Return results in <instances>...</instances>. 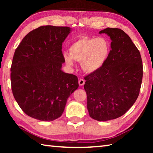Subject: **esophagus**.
I'll return each mask as SVG.
<instances>
[{
	"mask_svg": "<svg viewBox=\"0 0 153 153\" xmlns=\"http://www.w3.org/2000/svg\"><path fill=\"white\" fill-rule=\"evenodd\" d=\"M78 82H79V86H83V85L85 84V80L84 79H79Z\"/></svg>",
	"mask_w": 153,
	"mask_h": 153,
	"instance_id": "obj_1",
	"label": "esophagus"
}]
</instances>
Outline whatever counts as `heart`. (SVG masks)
<instances>
[{
	"mask_svg": "<svg viewBox=\"0 0 153 153\" xmlns=\"http://www.w3.org/2000/svg\"><path fill=\"white\" fill-rule=\"evenodd\" d=\"M111 53V44L104 37L88 38L84 36L71 44L69 56L64 54V59L69 65H74V60L81 63L82 68L87 73H94L104 65Z\"/></svg>",
	"mask_w": 153,
	"mask_h": 153,
	"instance_id": "heart-1",
	"label": "heart"
}]
</instances>
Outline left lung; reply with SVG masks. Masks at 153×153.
<instances>
[{
  "label": "left lung",
  "instance_id": "1",
  "mask_svg": "<svg viewBox=\"0 0 153 153\" xmlns=\"http://www.w3.org/2000/svg\"><path fill=\"white\" fill-rule=\"evenodd\" d=\"M99 33L110 36L111 53L101 69L84 77V89L90 117L106 121L122 116L136 102L143 68L138 49L122 30L107 27Z\"/></svg>",
  "mask_w": 153,
  "mask_h": 153
}]
</instances>
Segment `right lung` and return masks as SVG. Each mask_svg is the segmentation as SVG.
<instances>
[{"mask_svg":"<svg viewBox=\"0 0 153 153\" xmlns=\"http://www.w3.org/2000/svg\"><path fill=\"white\" fill-rule=\"evenodd\" d=\"M70 27L44 25L31 31L15 51L11 67L13 94L22 111L45 121L60 117L77 77L61 70L62 45Z\"/></svg>","mask_w":153,"mask_h":153,"instance_id":"1","label":"right lung"}]
</instances>
